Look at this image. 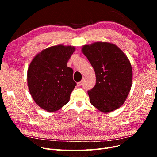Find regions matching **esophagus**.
<instances>
[{"label":"esophagus","mask_w":157,"mask_h":157,"mask_svg":"<svg viewBox=\"0 0 157 157\" xmlns=\"http://www.w3.org/2000/svg\"><path fill=\"white\" fill-rule=\"evenodd\" d=\"M82 81H80V82H77V86H80L82 85Z\"/></svg>","instance_id":"1"}]
</instances>
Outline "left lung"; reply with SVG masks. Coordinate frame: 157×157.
<instances>
[{"label": "left lung", "mask_w": 157, "mask_h": 157, "mask_svg": "<svg viewBox=\"0 0 157 157\" xmlns=\"http://www.w3.org/2000/svg\"><path fill=\"white\" fill-rule=\"evenodd\" d=\"M82 52L96 73V85L88 91L90 103L103 113L120 108L132 84V65L126 55L117 46L107 42L84 45Z\"/></svg>", "instance_id": "left-lung-1"}]
</instances>
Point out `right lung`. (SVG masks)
<instances>
[{
  "label": "right lung",
  "mask_w": 157,
  "mask_h": 157,
  "mask_svg": "<svg viewBox=\"0 0 157 157\" xmlns=\"http://www.w3.org/2000/svg\"><path fill=\"white\" fill-rule=\"evenodd\" d=\"M75 46L58 44L37 54L27 70V86L34 101L48 112L67 104L76 86L73 69L67 63Z\"/></svg>",
  "instance_id": "obj_1"
}]
</instances>
